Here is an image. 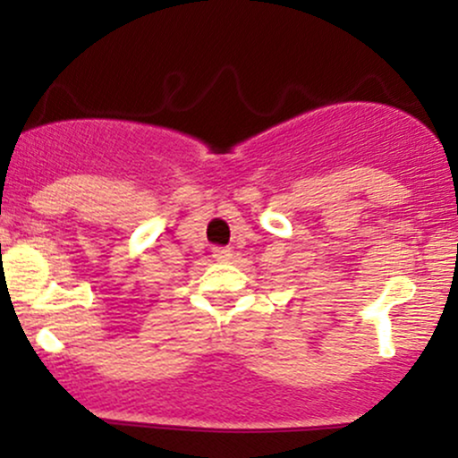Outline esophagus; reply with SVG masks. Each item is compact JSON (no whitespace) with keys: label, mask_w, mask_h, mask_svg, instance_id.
Instances as JSON below:
<instances>
[{"label":"esophagus","mask_w":458,"mask_h":458,"mask_svg":"<svg viewBox=\"0 0 458 458\" xmlns=\"http://www.w3.org/2000/svg\"><path fill=\"white\" fill-rule=\"evenodd\" d=\"M213 259L219 260V262H225L233 259V251L228 250V247H215L213 250Z\"/></svg>","instance_id":"obj_1"}]
</instances>
